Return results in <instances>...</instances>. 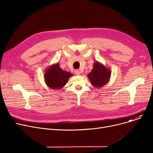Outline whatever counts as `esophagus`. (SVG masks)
<instances>
[{"label": "esophagus", "mask_w": 153, "mask_h": 153, "mask_svg": "<svg viewBox=\"0 0 153 153\" xmlns=\"http://www.w3.org/2000/svg\"><path fill=\"white\" fill-rule=\"evenodd\" d=\"M74 72H75V74H76V75H77V76L81 74V72H80V71H79V70H77H77H75Z\"/></svg>", "instance_id": "esophagus-1"}]
</instances>
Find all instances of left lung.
I'll use <instances>...</instances> for the list:
<instances>
[{
    "mask_svg": "<svg viewBox=\"0 0 153 153\" xmlns=\"http://www.w3.org/2000/svg\"><path fill=\"white\" fill-rule=\"evenodd\" d=\"M110 74L111 72L108 69L96 61L94 64L92 71L88 74V78L89 79L92 85L100 88L109 81Z\"/></svg>",
    "mask_w": 153,
    "mask_h": 153,
    "instance_id": "8db88e82",
    "label": "left lung"
}]
</instances>
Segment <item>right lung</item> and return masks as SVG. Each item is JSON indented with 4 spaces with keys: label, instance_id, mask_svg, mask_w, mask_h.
I'll return each instance as SVG.
<instances>
[{
    "label": "right lung",
    "instance_id": "1",
    "mask_svg": "<svg viewBox=\"0 0 153 153\" xmlns=\"http://www.w3.org/2000/svg\"><path fill=\"white\" fill-rule=\"evenodd\" d=\"M73 74L62 70L58 63L53 64L45 74V81L46 85L51 89H60L66 85L68 79Z\"/></svg>",
    "mask_w": 153,
    "mask_h": 153
}]
</instances>
